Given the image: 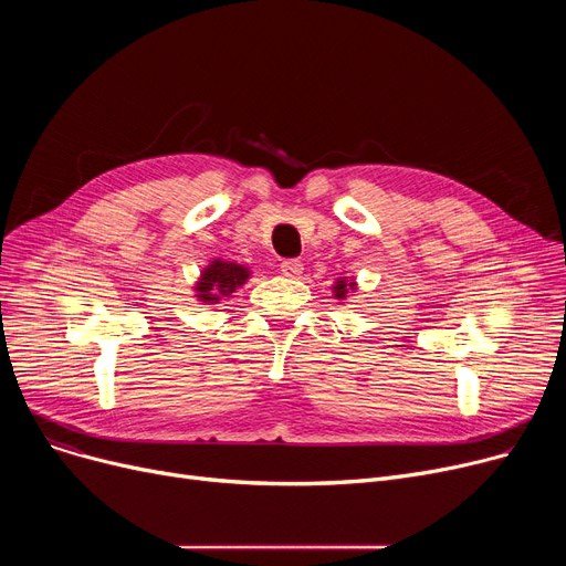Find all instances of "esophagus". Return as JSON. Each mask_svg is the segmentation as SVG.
<instances>
[{
	"label": "esophagus",
	"instance_id": "34e87169",
	"mask_svg": "<svg viewBox=\"0 0 566 566\" xmlns=\"http://www.w3.org/2000/svg\"><path fill=\"white\" fill-rule=\"evenodd\" d=\"M303 271H305V268H303L301 259H286V261H282V273L286 277H301Z\"/></svg>",
	"mask_w": 566,
	"mask_h": 566
}]
</instances>
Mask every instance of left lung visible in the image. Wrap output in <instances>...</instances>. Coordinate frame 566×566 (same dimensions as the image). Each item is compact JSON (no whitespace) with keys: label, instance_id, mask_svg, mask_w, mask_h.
Masks as SVG:
<instances>
[{"label":"left lung","instance_id":"8db88e82","mask_svg":"<svg viewBox=\"0 0 566 566\" xmlns=\"http://www.w3.org/2000/svg\"><path fill=\"white\" fill-rule=\"evenodd\" d=\"M355 289H358V284H355V280L339 277V280L335 282V286H333V293H335L337 301H344L346 293H348V291H355Z\"/></svg>","mask_w":566,"mask_h":566}]
</instances>
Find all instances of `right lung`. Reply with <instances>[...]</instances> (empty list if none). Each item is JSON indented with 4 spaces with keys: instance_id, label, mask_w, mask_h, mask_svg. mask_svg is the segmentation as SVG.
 <instances>
[{
    "instance_id": "right-lung-1",
    "label": "right lung",
    "mask_w": 566,
    "mask_h": 566,
    "mask_svg": "<svg viewBox=\"0 0 566 566\" xmlns=\"http://www.w3.org/2000/svg\"><path fill=\"white\" fill-rule=\"evenodd\" d=\"M248 280H250L248 265L213 259L203 268L195 284V298L206 305H216L222 298H227V295H231L235 289H241Z\"/></svg>"
}]
</instances>
